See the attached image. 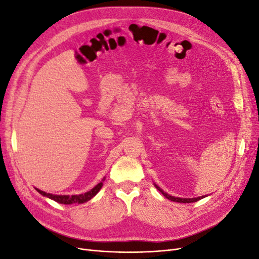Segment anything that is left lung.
<instances>
[{"instance_id": "left-lung-1", "label": "left lung", "mask_w": 259, "mask_h": 259, "mask_svg": "<svg viewBox=\"0 0 259 259\" xmlns=\"http://www.w3.org/2000/svg\"><path fill=\"white\" fill-rule=\"evenodd\" d=\"M155 186V188L156 189H158L164 197H165L166 199H168V200H170V201H173V202H178V203H192V202H197V201H199V200H201V199H203V198H205L206 195H202V197H199V198H192V199H187V198H175V197H171V195H169V194H167L166 192H164L161 188L159 187V186H156V185H154Z\"/></svg>"}]
</instances>
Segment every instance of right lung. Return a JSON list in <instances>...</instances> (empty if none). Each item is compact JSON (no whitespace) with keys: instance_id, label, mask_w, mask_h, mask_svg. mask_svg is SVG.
<instances>
[{"instance_id":"add662e5","label":"right lung","mask_w":259,"mask_h":259,"mask_svg":"<svg viewBox=\"0 0 259 259\" xmlns=\"http://www.w3.org/2000/svg\"><path fill=\"white\" fill-rule=\"evenodd\" d=\"M104 180L105 178L101 180V182L96 185L95 187L93 188V189H91L90 191L85 192L83 194H74V195H59V194H52V193H46L40 189H36V191L38 193H41L42 195H44V197H48L54 201H56L58 203H60V204H75V203H77V204H81V203H84V202H88L90 201L92 198L95 197V195L98 193V191L101 189V187H103L104 185Z\"/></svg>"}]
</instances>
